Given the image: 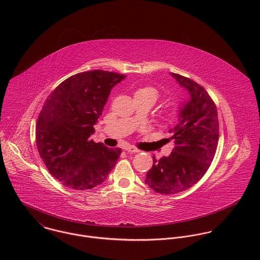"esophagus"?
Returning a JSON list of instances; mask_svg holds the SVG:
<instances>
[{
	"label": "esophagus",
	"instance_id": "esophagus-1",
	"mask_svg": "<svg viewBox=\"0 0 260 260\" xmlns=\"http://www.w3.org/2000/svg\"><path fill=\"white\" fill-rule=\"evenodd\" d=\"M125 150L127 152H129V153H137V152H139V150L136 148V147H134V146H129V147L125 148Z\"/></svg>",
	"mask_w": 260,
	"mask_h": 260
}]
</instances>
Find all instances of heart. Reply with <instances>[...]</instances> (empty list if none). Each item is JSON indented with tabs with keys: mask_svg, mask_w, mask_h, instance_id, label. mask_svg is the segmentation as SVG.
Wrapping results in <instances>:
<instances>
[{
	"mask_svg": "<svg viewBox=\"0 0 260 260\" xmlns=\"http://www.w3.org/2000/svg\"><path fill=\"white\" fill-rule=\"evenodd\" d=\"M135 96H148V97H151L155 102L159 97V93L153 87H143V88L138 89L135 92Z\"/></svg>",
	"mask_w": 260,
	"mask_h": 260,
	"instance_id": "obj_1",
	"label": "heart"
}]
</instances>
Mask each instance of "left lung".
<instances>
[{"instance_id": "obj_1", "label": "left lung", "mask_w": 260, "mask_h": 260, "mask_svg": "<svg viewBox=\"0 0 260 260\" xmlns=\"http://www.w3.org/2000/svg\"><path fill=\"white\" fill-rule=\"evenodd\" d=\"M189 92L172 130L175 147L168 157L157 160L146 174L145 183L160 194L182 192L197 183L208 170L217 148L219 123L216 105L206 90L195 81L172 73Z\"/></svg>"}]
</instances>
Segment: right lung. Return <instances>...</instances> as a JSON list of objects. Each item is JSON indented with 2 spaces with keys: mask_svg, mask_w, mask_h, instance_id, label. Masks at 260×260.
<instances>
[{
  "mask_svg": "<svg viewBox=\"0 0 260 260\" xmlns=\"http://www.w3.org/2000/svg\"><path fill=\"white\" fill-rule=\"evenodd\" d=\"M125 75L93 70L73 75L49 95L39 114L36 143L49 172L63 185L88 190L102 184L121 148L95 143L90 136L111 89Z\"/></svg>",
  "mask_w": 260,
  "mask_h": 260,
  "instance_id": "add662e5",
  "label": "right lung"
}]
</instances>
